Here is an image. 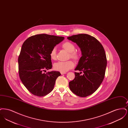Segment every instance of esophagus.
<instances>
[{
    "instance_id": "34e87169",
    "label": "esophagus",
    "mask_w": 128,
    "mask_h": 128,
    "mask_svg": "<svg viewBox=\"0 0 128 128\" xmlns=\"http://www.w3.org/2000/svg\"><path fill=\"white\" fill-rule=\"evenodd\" d=\"M60 73H61V74L62 75V74H66V72H61Z\"/></svg>"
}]
</instances>
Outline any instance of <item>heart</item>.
<instances>
[{
    "label": "heart",
    "mask_w": 128,
    "mask_h": 128,
    "mask_svg": "<svg viewBox=\"0 0 128 128\" xmlns=\"http://www.w3.org/2000/svg\"><path fill=\"white\" fill-rule=\"evenodd\" d=\"M62 48L69 53V56L73 59L74 60L78 61L80 58V55L79 53L74 51L75 50V46L73 43L67 41L63 43L62 46ZM56 49L53 48L50 52V56L52 60H55L56 58ZM74 66V64L72 61H68L66 62H58L54 64L53 68L56 70L66 72L69 70L70 69L72 68Z\"/></svg>",
    "instance_id": "obj_1"
}]
</instances>
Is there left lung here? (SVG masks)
Segmentation results:
<instances>
[{"label":"left lung","mask_w":128,"mask_h":128,"mask_svg":"<svg viewBox=\"0 0 128 128\" xmlns=\"http://www.w3.org/2000/svg\"><path fill=\"white\" fill-rule=\"evenodd\" d=\"M67 38L78 45L82 55L75 69L80 72H75L69 87L77 96L86 97L96 91L103 80L107 64L106 53L101 44L89 34H79Z\"/></svg>","instance_id":"8db88e82"}]
</instances>
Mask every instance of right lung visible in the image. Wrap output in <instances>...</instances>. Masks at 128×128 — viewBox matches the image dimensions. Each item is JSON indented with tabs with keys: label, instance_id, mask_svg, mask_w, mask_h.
<instances>
[{
	"label": "right lung",
	"instance_id": "add662e5",
	"mask_svg": "<svg viewBox=\"0 0 128 128\" xmlns=\"http://www.w3.org/2000/svg\"><path fill=\"white\" fill-rule=\"evenodd\" d=\"M64 39L40 34L29 37L22 44L18 58L19 76L32 94L44 96L53 90L56 79L61 74L56 71L43 72L52 68L50 52Z\"/></svg>",
	"mask_w": 128,
	"mask_h": 128
}]
</instances>
